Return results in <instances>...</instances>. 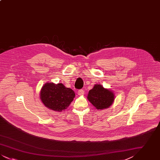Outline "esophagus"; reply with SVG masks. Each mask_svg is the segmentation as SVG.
<instances>
[{
	"label": "esophagus",
	"instance_id": "obj_1",
	"mask_svg": "<svg viewBox=\"0 0 160 160\" xmlns=\"http://www.w3.org/2000/svg\"><path fill=\"white\" fill-rule=\"evenodd\" d=\"M84 93V91L83 90V89H80V90H79L78 91V95H80V96H82V95H83Z\"/></svg>",
	"mask_w": 160,
	"mask_h": 160
}]
</instances>
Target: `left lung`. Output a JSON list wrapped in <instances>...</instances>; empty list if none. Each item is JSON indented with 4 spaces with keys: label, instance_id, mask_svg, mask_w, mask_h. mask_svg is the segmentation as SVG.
Here are the masks:
<instances>
[{
    "label": "left lung",
    "instance_id": "8db88e82",
    "mask_svg": "<svg viewBox=\"0 0 160 160\" xmlns=\"http://www.w3.org/2000/svg\"><path fill=\"white\" fill-rule=\"evenodd\" d=\"M87 98L97 110H104L113 104L114 93L109 89L104 88L101 84H96L89 92Z\"/></svg>",
    "mask_w": 160,
    "mask_h": 160
}]
</instances>
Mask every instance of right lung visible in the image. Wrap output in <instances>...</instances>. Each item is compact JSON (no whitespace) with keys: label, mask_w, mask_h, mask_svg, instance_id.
<instances>
[{"label":"right lung","mask_w":160,"mask_h":160,"mask_svg":"<svg viewBox=\"0 0 160 160\" xmlns=\"http://www.w3.org/2000/svg\"><path fill=\"white\" fill-rule=\"evenodd\" d=\"M75 97L71 89L62 83H46L39 92V98L48 109L61 112L68 107Z\"/></svg>","instance_id":"right-lung-1"}]
</instances>
